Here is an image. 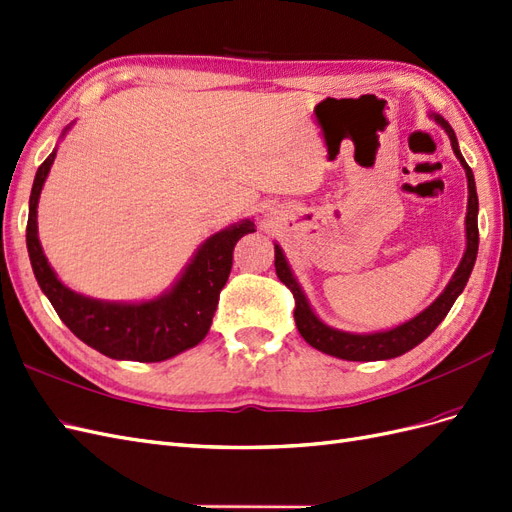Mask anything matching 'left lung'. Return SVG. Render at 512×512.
Returning a JSON list of instances; mask_svg holds the SVG:
<instances>
[{
    "label": "left lung",
    "mask_w": 512,
    "mask_h": 512,
    "mask_svg": "<svg viewBox=\"0 0 512 512\" xmlns=\"http://www.w3.org/2000/svg\"><path fill=\"white\" fill-rule=\"evenodd\" d=\"M438 126L444 128V132L451 138V145L457 160L461 162L463 170H466L468 177V215H466V252H463V258L459 262L457 271L453 273L451 282L446 284L444 292L440 297L433 301L427 309H423L421 314L410 318L408 322L399 324L395 329L389 331H376V333H348V331H339L324 324L316 312L309 305L303 288L299 286L297 277L292 275L288 260L282 252V247L275 243V273L280 280L290 288L292 297H294V322H297V329L301 333V337L305 342L324 352L337 356V359L344 361H386V359H395V356L406 354L408 350H412L414 346H418L427 339L433 329L446 318V314L451 312V307L455 303V299L463 292L468 284V277L474 269L476 262V254H478V196H476V181L472 175V168L468 166V162L463 160L461 151H459V143L457 136L442 115L431 113L429 115Z\"/></svg>",
    "instance_id": "left-lung-1"
}]
</instances>
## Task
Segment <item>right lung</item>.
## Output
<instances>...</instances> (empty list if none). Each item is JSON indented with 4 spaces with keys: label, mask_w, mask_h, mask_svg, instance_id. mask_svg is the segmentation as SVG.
<instances>
[{
    "label": "right lung",
    "mask_w": 512,
    "mask_h": 512,
    "mask_svg": "<svg viewBox=\"0 0 512 512\" xmlns=\"http://www.w3.org/2000/svg\"><path fill=\"white\" fill-rule=\"evenodd\" d=\"M68 130L70 126L64 134ZM55 156L57 149L40 164L32 185L27 252L38 286L61 322L81 342L117 361L158 363L203 342L232 269V250L243 235L256 230L254 222L241 220L211 235L194 252L177 282L156 299L138 303L91 299L61 284L38 239V200Z\"/></svg>",
    "instance_id": "right-lung-1"
}]
</instances>
